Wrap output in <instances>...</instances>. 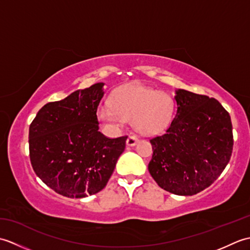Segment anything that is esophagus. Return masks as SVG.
<instances>
[{
  "instance_id": "esophagus-1",
  "label": "esophagus",
  "mask_w": 250,
  "mask_h": 250,
  "mask_svg": "<svg viewBox=\"0 0 250 250\" xmlns=\"http://www.w3.org/2000/svg\"><path fill=\"white\" fill-rule=\"evenodd\" d=\"M137 143H139V139L134 135H130L128 137V140H126V146H130V147L135 146Z\"/></svg>"
}]
</instances>
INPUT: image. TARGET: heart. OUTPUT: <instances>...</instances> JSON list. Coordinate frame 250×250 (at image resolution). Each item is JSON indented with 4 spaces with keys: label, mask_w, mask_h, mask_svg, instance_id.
<instances>
[{
    "label": "heart",
    "mask_w": 250,
    "mask_h": 250,
    "mask_svg": "<svg viewBox=\"0 0 250 250\" xmlns=\"http://www.w3.org/2000/svg\"><path fill=\"white\" fill-rule=\"evenodd\" d=\"M174 103L168 94L143 84H126L111 94L110 103L98 108V119L113 129H120L125 120L143 135H156L171 124Z\"/></svg>",
    "instance_id": "b5f03b06"
}]
</instances>
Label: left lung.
I'll use <instances>...</instances> for the list:
<instances>
[{
	"label": "left lung",
	"instance_id": "1",
	"mask_svg": "<svg viewBox=\"0 0 250 250\" xmlns=\"http://www.w3.org/2000/svg\"><path fill=\"white\" fill-rule=\"evenodd\" d=\"M176 115L166 134L150 140L148 164L164 190L193 195L209 187L229 163L233 149L229 113L216 99L175 90Z\"/></svg>",
	"mask_w": 250,
	"mask_h": 250
}]
</instances>
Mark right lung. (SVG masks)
Here are the masks:
<instances>
[{
  "label": "right lung",
  "instance_id": "obj_1",
  "mask_svg": "<svg viewBox=\"0 0 250 250\" xmlns=\"http://www.w3.org/2000/svg\"><path fill=\"white\" fill-rule=\"evenodd\" d=\"M104 83L47 103L29 129L35 174L57 193L82 199L100 192L113 174L128 136L108 139L99 132L97 109Z\"/></svg>",
  "mask_w": 250,
  "mask_h": 250
}]
</instances>
